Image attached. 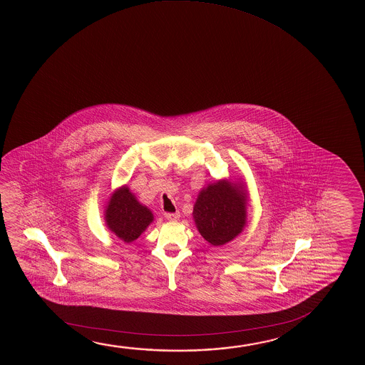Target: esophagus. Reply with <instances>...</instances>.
I'll list each match as a JSON object with an SVG mask.
<instances>
[{"instance_id": "obj_1", "label": "esophagus", "mask_w": 365, "mask_h": 365, "mask_svg": "<svg viewBox=\"0 0 365 365\" xmlns=\"http://www.w3.org/2000/svg\"><path fill=\"white\" fill-rule=\"evenodd\" d=\"M164 217L165 219L169 220V221H175V220H178L180 217V212H165L164 213Z\"/></svg>"}]
</instances>
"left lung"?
Instances as JSON below:
<instances>
[{
	"instance_id": "8db88e82",
	"label": "left lung",
	"mask_w": 365,
	"mask_h": 365,
	"mask_svg": "<svg viewBox=\"0 0 365 365\" xmlns=\"http://www.w3.org/2000/svg\"><path fill=\"white\" fill-rule=\"evenodd\" d=\"M247 195L240 187L220 180L208 185L197 198L193 219L200 234L215 247L242 232L247 221Z\"/></svg>"
}]
</instances>
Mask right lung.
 I'll return each instance as SVG.
<instances>
[{
    "mask_svg": "<svg viewBox=\"0 0 365 365\" xmlns=\"http://www.w3.org/2000/svg\"><path fill=\"white\" fill-rule=\"evenodd\" d=\"M153 221L149 208L138 202L128 187L113 193L106 210V224L125 242L136 240Z\"/></svg>",
    "mask_w": 365,
    "mask_h": 365,
    "instance_id": "1",
    "label": "right lung"
}]
</instances>
